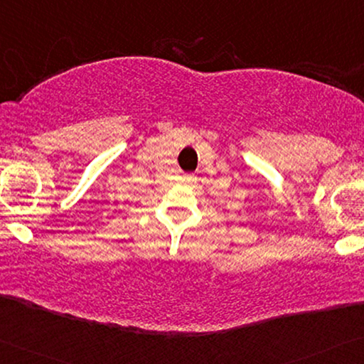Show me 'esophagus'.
Segmentation results:
<instances>
[{
    "label": "esophagus",
    "instance_id": "obj_1",
    "mask_svg": "<svg viewBox=\"0 0 364 364\" xmlns=\"http://www.w3.org/2000/svg\"><path fill=\"white\" fill-rule=\"evenodd\" d=\"M183 181L188 182V183H193L195 181H197V177H195L193 174H187V176H183Z\"/></svg>",
    "mask_w": 364,
    "mask_h": 364
}]
</instances>
